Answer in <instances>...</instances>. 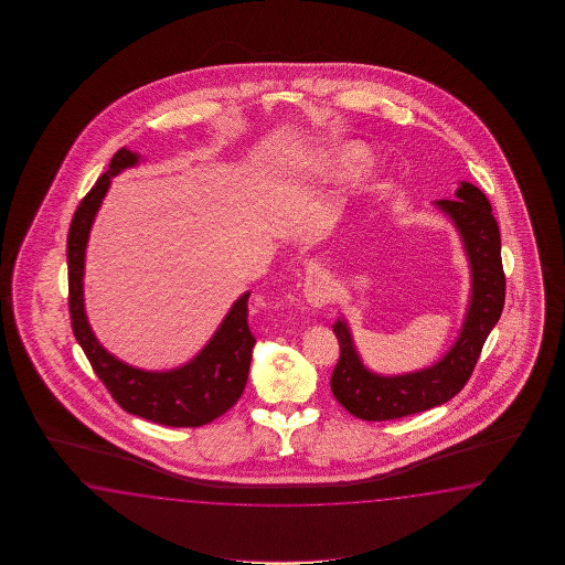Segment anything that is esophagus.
Wrapping results in <instances>:
<instances>
[{"mask_svg": "<svg viewBox=\"0 0 565 565\" xmlns=\"http://www.w3.org/2000/svg\"><path fill=\"white\" fill-rule=\"evenodd\" d=\"M333 297L331 280L317 265L307 266V282H305V300L312 309H321Z\"/></svg>", "mask_w": 565, "mask_h": 565, "instance_id": "obj_1", "label": "esophagus"}]
</instances>
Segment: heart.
<instances>
[{"mask_svg":"<svg viewBox=\"0 0 565 565\" xmlns=\"http://www.w3.org/2000/svg\"><path fill=\"white\" fill-rule=\"evenodd\" d=\"M372 161V151L358 141H345V143L327 147L319 151L307 163V168L295 175L297 183L302 181H321V183H341L355 175L360 169L365 168ZM384 190L382 180H372L365 185V193L375 195Z\"/></svg>","mask_w":565,"mask_h":565,"instance_id":"obj_1","label":"heart"}]
</instances>
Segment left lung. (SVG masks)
Masks as SVG:
<instances>
[{
	"mask_svg": "<svg viewBox=\"0 0 565 565\" xmlns=\"http://www.w3.org/2000/svg\"><path fill=\"white\" fill-rule=\"evenodd\" d=\"M455 198L433 202V207L457 230L469 263V300L457 337L433 365L385 375L367 367L355 345L351 324L341 315L333 324L341 353L331 375V392L355 418L394 420L443 406L457 396L469 382L480 349L503 312L501 234L491 204L469 181H458Z\"/></svg>",
	"mask_w": 565,
	"mask_h": 565,
	"instance_id": "left-lung-1",
	"label": "left lung"
}]
</instances>
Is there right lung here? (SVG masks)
Here are the masks:
<instances>
[{"mask_svg":"<svg viewBox=\"0 0 565 565\" xmlns=\"http://www.w3.org/2000/svg\"><path fill=\"white\" fill-rule=\"evenodd\" d=\"M145 161L141 153L119 149L107 171L74 212L66 242L68 258V305L73 331L100 382L120 408L145 420L173 428H195L216 420L241 399L253 361L254 339L248 329V297L242 292L232 302L214 335L192 360L171 370H143L113 355L95 335L85 307L86 246L96 214L113 178Z\"/></svg>","mask_w":565,"mask_h":565,"instance_id":"add662e5","label":"right lung"}]
</instances>
